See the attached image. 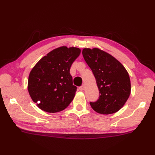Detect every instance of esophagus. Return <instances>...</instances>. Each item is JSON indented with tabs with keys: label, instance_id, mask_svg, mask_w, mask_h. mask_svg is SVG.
<instances>
[{
	"label": "esophagus",
	"instance_id": "34e87169",
	"mask_svg": "<svg viewBox=\"0 0 155 155\" xmlns=\"http://www.w3.org/2000/svg\"><path fill=\"white\" fill-rule=\"evenodd\" d=\"M84 89V85H82V86L79 87V90L80 91H83Z\"/></svg>",
	"mask_w": 155,
	"mask_h": 155
}]
</instances>
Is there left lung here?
<instances>
[{"mask_svg":"<svg viewBox=\"0 0 155 155\" xmlns=\"http://www.w3.org/2000/svg\"><path fill=\"white\" fill-rule=\"evenodd\" d=\"M84 61L93 71L99 91V98L90 102L97 113L109 114L124 106L130 94V81L128 72L113 56L97 48H84Z\"/></svg>","mask_w":155,"mask_h":155,"instance_id":"left-lung-1","label":"left lung"}]
</instances>
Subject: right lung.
<instances>
[{"mask_svg":"<svg viewBox=\"0 0 155 155\" xmlns=\"http://www.w3.org/2000/svg\"><path fill=\"white\" fill-rule=\"evenodd\" d=\"M80 53L78 48L61 47L48 52L32 68L28 91L41 110L57 113L73 100L77 88L72 84L70 68Z\"/></svg>","mask_w":155,"mask_h":155,"instance_id":"right-lung-1","label":"right lung"}]
</instances>
